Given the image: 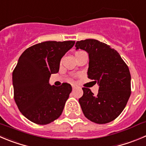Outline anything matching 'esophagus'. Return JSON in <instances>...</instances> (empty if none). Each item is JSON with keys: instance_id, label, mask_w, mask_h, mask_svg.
Wrapping results in <instances>:
<instances>
[{"instance_id": "1", "label": "esophagus", "mask_w": 146, "mask_h": 146, "mask_svg": "<svg viewBox=\"0 0 146 146\" xmlns=\"http://www.w3.org/2000/svg\"><path fill=\"white\" fill-rule=\"evenodd\" d=\"M72 89H73V90H74V89H76V88H77V87H79L78 85H77V84H72Z\"/></svg>"}]
</instances>
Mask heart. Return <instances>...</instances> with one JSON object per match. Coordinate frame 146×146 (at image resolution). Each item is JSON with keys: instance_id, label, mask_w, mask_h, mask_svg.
<instances>
[{"instance_id": "1", "label": "heart", "mask_w": 146, "mask_h": 146, "mask_svg": "<svg viewBox=\"0 0 146 146\" xmlns=\"http://www.w3.org/2000/svg\"><path fill=\"white\" fill-rule=\"evenodd\" d=\"M82 52H83V51H77V52H76V53H75V55L78 54H80V53H82Z\"/></svg>"}]
</instances>
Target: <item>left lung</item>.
I'll return each instance as SVG.
<instances>
[{
    "instance_id": "8db88e82",
    "label": "left lung",
    "mask_w": 146,
    "mask_h": 146,
    "mask_svg": "<svg viewBox=\"0 0 146 146\" xmlns=\"http://www.w3.org/2000/svg\"><path fill=\"white\" fill-rule=\"evenodd\" d=\"M75 47L76 50L87 52V76L99 86L97 95L89 88H82L83 95L79 102L83 113L98 124L110 123L120 115L130 96L128 66L116 50L98 40L77 41Z\"/></svg>"
}]
</instances>
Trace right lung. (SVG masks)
Returning <instances> with one entry per match:
<instances>
[{
  "label": "right lung",
  "mask_w": 146,
  "mask_h": 146,
  "mask_svg": "<svg viewBox=\"0 0 146 146\" xmlns=\"http://www.w3.org/2000/svg\"><path fill=\"white\" fill-rule=\"evenodd\" d=\"M74 43L44 41L28 48L19 57L12 77L14 100L30 121L46 125L61 115L72 86H51L49 79L59 72L61 59Z\"/></svg>",
  "instance_id": "right-lung-1"
}]
</instances>
